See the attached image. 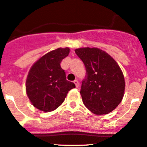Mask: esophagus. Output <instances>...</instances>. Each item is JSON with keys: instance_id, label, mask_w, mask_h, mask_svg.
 <instances>
[{"instance_id": "34e87169", "label": "esophagus", "mask_w": 147, "mask_h": 147, "mask_svg": "<svg viewBox=\"0 0 147 147\" xmlns=\"http://www.w3.org/2000/svg\"><path fill=\"white\" fill-rule=\"evenodd\" d=\"M74 84H75V85H76V87H79V81H78V80H76H76H75L74 81Z\"/></svg>"}]
</instances>
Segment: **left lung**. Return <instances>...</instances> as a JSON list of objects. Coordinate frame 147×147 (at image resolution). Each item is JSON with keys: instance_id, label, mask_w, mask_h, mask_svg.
Wrapping results in <instances>:
<instances>
[{"instance_id": "obj_1", "label": "left lung", "mask_w": 147, "mask_h": 147, "mask_svg": "<svg viewBox=\"0 0 147 147\" xmlns=\"http://www.w3.org/2000/svg\"><path fill=\"white\" fill-rule=\"evenodd\" d=\"M83 61L86 76L80 94L84 105L95 115L108 114L122 101L125 79L117 62L97 47L75 50Z\"/></svg>"}]
</instances>
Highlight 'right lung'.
<instances>
[{
  "label": "right lung",
  "mask_w": 147,
  "mask_h": 147,
  "mask_svg": "<svg viewBox=\"0 0 147 147\" xmlns=\"http://www.w3.org/2000/svg\"><path fill=\"white\" fill-rule=\"evenodd\" d=\"M69 52L68 47L52 50L31 67L26 81V94L38 110L53 111L63 102L68 92L76 87L66 80L65 71L61 67Z\"/></svg>",
  "instance_id": "1"
}]
</instances>
